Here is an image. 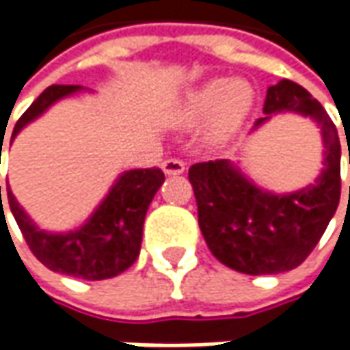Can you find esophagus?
Here are the masks:
<instances>
[{
    "label": "esophagus",
    "instance_id": "34e87169",
    "mask_svg": "<svg viewBox=\"0 0 350 350\" xmlns=\"http://www.w3.org/2000/svg\"><path fill=\"white\" fill-rule=\"evenodd\" d=\"M161 167H163V171L167 175H181L183 171H185V163H183L181 159H177V157H169V159H165L161 163Z\"/></svg>",
    "mask_w": 350,
    "mask_h": 350
}]
</instances>
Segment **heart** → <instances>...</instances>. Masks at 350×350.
Wrapping results in <instances>:
<instances>
[{
  "mask_svg": "<svg viewBox=\"0 0 350 350\" xmlns=\"http://www.w3.org/2000/svg\"><path fill=\"white\" fill-rule=\"evenodd\" d=\"M253 105V89L247 81L210 79L189 91L175 109V120L195 126L208 118L210 138L224 140L245 120Z\"/></svg>",
  "mask_w": 350,
  "mask_h": 350,
  "instance_id": "heart-1",
  "label": "heart"
}]
</instances>
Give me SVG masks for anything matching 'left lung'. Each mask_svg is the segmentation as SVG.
Masks as SVG:
<instances>
[{
	"instance_id": "left-lung-1",
	"label": "left lung",
	"mask_w": 350,
	"mask_h": 350,
	"mask_svg": "<svg viewBox=\"0 0 350 350\" xmlns=\"http://www.w3.org/2000/svg\"><path fill=\"white\" fill-rule=\"evenodd\" d=\"M261 126L276 113L310 116L321 128L325 159L316 183L288 195L261 191L228 159L189 169L198 226L212 255L245 275H276L306 261L339 206L341 142L325 109L302 85L282 79L269 88Z\"/></svg>"
}]
</instances>
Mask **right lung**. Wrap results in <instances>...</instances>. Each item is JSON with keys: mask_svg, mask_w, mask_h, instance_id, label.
I'll return each mask as SVG.
<instances>
[{"mask_svg": "<svg viewBox=\"0 0 350 350\" xmlns=\"http://www.w3.org/2000/svg\"><path fill=\"white\" fill-rule=\"evenodd\" d=\"M79 89L81 85H50L44 89L17 120L11 142L29 122L42 115L52 103ZM163 181L165 175L159 167L132 169L122 173L88 222L79 230L68 234H48L44 230H38L21 208L9 187L7 200L27 245L44 267L74 278L105 280L120 275L138 259L146 212Z\"/></svg>", "mask_w": 350, "mask_h": 350, "instance_id": "1", "label": "right lung"}]
</instances>
